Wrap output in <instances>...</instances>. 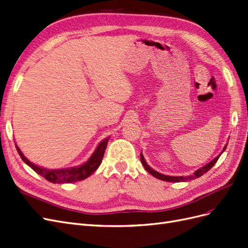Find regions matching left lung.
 <instances>
[{
  "label": "left lung",
  "mask_w": 248,
  "mask_h": 248,
  "mask_svg": "<svg viewBox=\"0 0 248 248\" xmlns=\"http://www.w3.org/2000/svg\"><path fill=\"white\" fill-rule=\"evenodd\" d=\"M226 148H227V144H226V147L224 148L223 152L226 150ZM223 152H221V153H223ZM221 153L219 154V155H218L217 158H215V159H213L211 162H209L208 164H206L205 166L201 167L200 169H198V170H197V171H195L192 175H189V176H169V175H165V174L159 173V172L155 171V170H154V169H152V168H151V167L146 163V161H144V159H143L142 154H140V161H141V164L143 165L144 169H146L147 171H148L150 174H152L153 176H155V177H157V178L161 179V181L172 182V183H179V182L192 181V179L198 178V177H200L201 175H203L204 173H206V172L208 171V170H210V169L212 168V166L217 163V160H218V158H219V156L221 155Z\"/></svg>",
  "instance_id": "8db88e82"
}]
</instances>
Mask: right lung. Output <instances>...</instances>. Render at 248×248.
I'll return each mask as SVG.
<instances>
[{"label": "right lung", "mask_w": 248, "mask_h": 248, "mask_svg": "<svg viewBox=\"0 0 248 248\" xmlns=\"http://www.w3.org/2000/svg\"><path fill=\"white\" fill-rule=\"evenodd\" d=\"M108 140L109 139L108 138L98 144L95 152L92 154V156L89 158L86 163H84L79 167H72L65 169H46L39 167L25 158L16 144L15 147L17 152L19 154V156L24 161V163H27L32 170H35L38 174L46 178L48 182L53 184H70L83 181V179L87 178L99 167L102 158H104Z\"/></svg>", "instance_id": "obj_1"}]
</instances>
